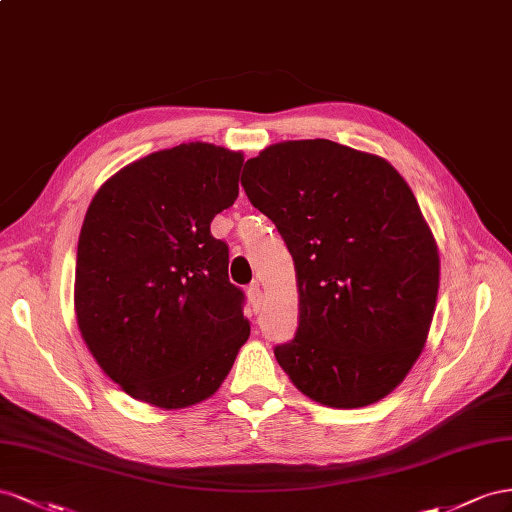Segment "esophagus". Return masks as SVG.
Returning a JSON list of instances; mask_svg holds the SVG:
<instances>
[{"instance_id":"esophagus-1","label":"esophagus","mask_w":512,"mask_h":512,"mask_svg":"<svg viewBox=\"0 0 512 512\" xmlns=\"http://www.w3.org/2000/svg\"><path fill=\"white\" fill-rule=\"evenodd\" d=\"M248 300H251L255 311H259V306L264 304V291H261V287L257 283L248 287Z\"/></svg>"}]
</instances>
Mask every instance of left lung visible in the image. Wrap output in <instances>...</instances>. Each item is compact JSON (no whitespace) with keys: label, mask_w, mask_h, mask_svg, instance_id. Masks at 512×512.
Masks as SVG:
<instances>
[{"label":"left lung","mask_w":512,"mask_h":512,"mask_svg":"<svg viewBox=\"0 0 512 512\" xmlns=\"http://www.w3.org/2000/svg\"><path fill=\"white\" fill-rule=\"evenodd\" d=\"M242 186L294 257L298 330L274 349L291 384L339 410L388 397L425 349L440 289L412 188L386 158L328 139L268 145Z\"/></svg>","instance_id":"left-lung-1"}]
</instances>
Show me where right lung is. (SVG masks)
<instances>
[{"label":"right lung","instance_id":"right-lung-1","mask_svg":"<svg viewBox=\"0 0 512 512\" xmlns=\"http://www.w3.org/2000/svg\"><path fill=\"white\" fill-rule=\"evenodd\" d=\"M244 154L180 143L122 167L98 188L81 227L75 317L98 367L160 410L210 399L251 324L229 283L216 214L238 199Z\"/></svg>","mask_w":512,"mask_h":512}]
</instances>
